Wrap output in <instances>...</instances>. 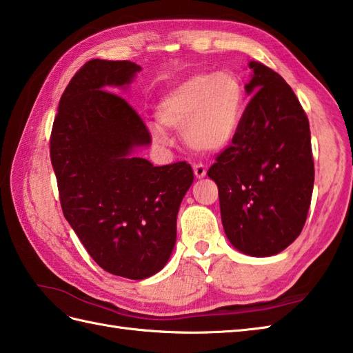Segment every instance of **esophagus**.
Returning a JSON list of instances; mask_svg holds the SVG:
<instances>
[{
  "instance_id": "1",
  "label": "esophagus",
  "mask_w": 353,
  "mask_h": 353,
  "mask_svg": "<svg viewBox=\"0 0 353 353\" xmlns=\"http://www.w3.org/2000/svg\"><path fill=\"white\" fill-rule=\"evenodd\" d=\"M194 174H196L197 179H203L206 176V167L201 163L194 165Z\"/></svg>"
}]
</instances>
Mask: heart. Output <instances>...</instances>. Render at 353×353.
<instances>
[{
	"label": "heart",
	"instance_id": "heart-1",
	"mask_svg": "<svg viewBox=\"0 0 353 353\" xmlns=\"http://www.w3.org/2000/svg\"><path fill=\"white\" fill-rule=\"evenodd\" d=\"M245 89L234 72H201L168 89L156 106L159 124L150 125L157 142H167L165 129L182 130L192 152L216 153L226 148L241 127Z\"/></svg>",
	"mask_w": 353,
	"mask_h": 353
}]
</instances>
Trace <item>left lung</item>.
Listing matches in <instances>:
<instances>
[{
	"mask_svg": "<svg viewBox=\"0 0 353 353\" xmlns=\"http://www.w3.org/2000/svg\"><path fill=\"white\" fill-rule=\"evenodd\" d=\"M252 95L232 145L208 176L219 186L230 244L249 256L281 253L301 235L314 188L310 123L279 74L249 62Z\"/></svg>",
	"mask_w": 353,
	"mask_h": 353,
	"instance_id": "left-lung-1",
	"label": "left lung"
}]
</instances>
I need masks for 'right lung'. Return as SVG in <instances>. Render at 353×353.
<instances>
[{
    "mask_svg": "<svg viewBox=\"0 0 353 353\" xmlns=\"http://www.w3.org/2000/svg\"><path fill=\"white\" fill-rule=\"evenodd\" d=\"M139 71L129 61L85 63L62 94L50 139L65 219L97 264L133 281L168 262L179 208L194 181L190 163L153 167L133 154L152 138L112 89H127Z\"/></svg>",
    "mask_w": 353,
    "mask_h": 353,
    "instance_id": "obj_1",
    "label": "right lung"
}]
</instances>
